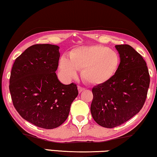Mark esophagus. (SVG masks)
<instances>
[{"instance_id":"1","label":"esophagus","mask_w":157,"mask_h":157,"mask_svg":"<svg viewBox=\"0 0 157 157\" xmlns=\"http://www.w3.org/2000/svg\"><path fill=\"white\" fill-rule=\"evenodd\" d=\"M84 88H83V87H81V86H78V92L79 93H81V91H83V90H84Z\"/></svg>"}]
</instances>
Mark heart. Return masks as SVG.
Here are the masks:
<instances>
[{
	"label": "heart",
	"instance_id": "heart-1",
	"mask_svg": "<svg viewBox=\"0 0 157 157\" xmlns=\"http://www.w3.org/2000/svg\"><path fill=\"white\" fill-rule=\"evenodd\" d=\"M120 63L121 58L115 50L92 44L73 49L69 58L64 56L60 58L59 68L67 78L74 77L81 69L83 80L91 85H101L115 76Z\"/></svg>",
	"mask_w": 157,
	"mask_h": 157
}]
</instances>
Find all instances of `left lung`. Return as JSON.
Wrapping results in <instances>:
<instances>
[{
  "mask_svg": "<svg viewBox=\"0 0 157 157\" xmlns=\"http://www.w3.org/2000/svg\"><path fill=\"white\" fill-rule=\"evenodd\" d=\"M121 63L115 76L92 89L91 113L97 123L112 128L127 122L145 103L150 76L143 57L128 44H118Z\"/></svg>",
  "mask_w": 157,
  "mask_h": 157,
  "instance_id": "1",
  "label": "left lung"
}]
</instances>
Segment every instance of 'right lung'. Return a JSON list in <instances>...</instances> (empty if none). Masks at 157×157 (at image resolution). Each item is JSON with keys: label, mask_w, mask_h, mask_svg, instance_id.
I'll list each match as a JSON object with an SVG mask.
<instances>
[{"label": "right lung", "mask_w": 157, "mask_h": 157, "mask_svg": "<svg viewBox=\"0 0 157 157\" xmlns=\"http://www.w3.org/2000/svg\"><path fill=\"white\" fill-rule=\"evenodd\" d=\"M59 48L50 44L30 46L16 59L10 76L9 90L16 111L45 129L66 121L78 94L76 84H63L57 77Z\"/></svg>", "instance_id": "obj_1"}]
</instances>
